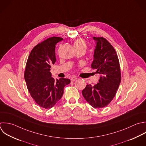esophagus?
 <instances>
[{
  "label": "esophagus",
  "instance_id": "obj_1",
  "mask_svg": "<svg viewBox=\"0 0 146 146\" xmlns=\"http://www.w3.org/2000/svg\"><path fill=\"white\" fill-rule=\"evenodd\" d=\"M77 79V78L76 77L74 76V77H72L70 78V80H71V81H72V82H73V81H76Z\"/></svg>",
  "mask_w": 146,
  "mask_h": 146
}]
</instances>
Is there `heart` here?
<instances>
[{"label":"heart","mask_w":146,"mask_h":146,"mask_svg":"<svg viewBox=\"0 0 146 146\" xmlns=\"http://www.w3.org/2000/svg\"><path fill=\"white\" fill-rule=\"evenodd\" d=\"M74 46L76 49H86V44L82 38H78L74 42Z\"/></svg>","instance_id":"obj_1"}]
</instances>
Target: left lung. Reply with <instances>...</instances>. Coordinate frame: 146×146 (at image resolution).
Wrapping results in <instances>:
<instances>
[{"label":"left lung","instance_id":"obj_1","mask_svg":"<svg viewBox=\"0 0 146 146\" xmlns=\"http://www.w3.org/2000/svg\"><path fill=\"white\" fill-rule=\"evenodd\" d=\"M97 45L92 68L101 74L99 82L92 86L88 84L82 94L94 108L108 106L115 97L121 81L119 61L111 44L102 37H93Z\"/></svg>","mask_w":146,"mask_h":146}]
</instances>
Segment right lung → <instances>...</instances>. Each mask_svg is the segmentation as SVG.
Masks as SVG:
<instances>
[{"label":"right lung","mask_w":146,"mask_h":146,"mask_svg":"<svg viewBox=\"0 0 146 146\" xmlns=\"http://www.w3.org/2000/svg\"><path fill=\"white\" fill-rule=\"evenodd\" d=\"M60 37H52L37 44L31 50L24 71V79L31 96L40 107L52 108L61 98L64 88L70 84L67 78L54 80L50 66L56 62L55 48Z\"/></svg>","instance_id":"right-lung-1"}]
</instances>
